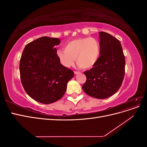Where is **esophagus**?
<instances>
[{"mask_svg":"<svg viewBox=\"0 0 147 147\" xmlns=\"http://www.w3.org/2000/svg\"><path fill=\"white\" fill-rule=\"evenodd\" d=\"M74 74L75 75H78L80 74V72H77V71H74Z\"/></svg>","mask_w":147,"mask_h":147,"instance_id":"1","label":"esophagus"}]
</instances>
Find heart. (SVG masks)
Returning <instances> with one entry per match:
<instances>
[{
    "label": "heart",
    "mask_w": 147,
    "mask_h": 147,
    "mask_svg": "<svg viewBox=\"0 0 147 147\" xmlns=\"http://www.w3.org/2000/svg\"><path fill=\"white\" fill-rule=\"evenodd\" d=\"M64 50L57 51V56L65 67L72 65L76 58V63L80 67L91 69L98 61L100 55L99 42L92 37L74 39L65 43Z\"/></svg>",
    "instance_id": "1"
}]
</instances>
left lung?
<instances>
[{
    "label": "left lung",
    "instance_id": "left-lung-1",
    "mask_svg": "<svg viewBox=\"0 0 147 147\" xmlns=\"http://www.w3.org/2000/svg\"><path fill=\"white\" fill-rule=\"evenodd\" d=\"M100 55L92 68L84 72L86 82L84 92L96 99H104L113 95L121 86L125 73V58L121 43L112 35L99 32Z\"/></svg>",
    "mask_w": 147,
    "mask_h": 147
}]
</instances>
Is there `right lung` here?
Wrapping results in <instances>:
<instances>
[{"label": "right lung", "instance_id": "1", "mask_svg": "<svg viewBox=\"0 0 147 147\" xmlns=\"http://www.w3.org/2000/svg\"><path fill=\"white\" fill-rule=\"evenodd\" d=\"M57 38L42 37L25 47L20 62L21 83L26 93L44 104L63 97L74 72L60 63L55 46Z\"/></svg>", "mask_w": 147, "mask_h": 147}]
</instances>
